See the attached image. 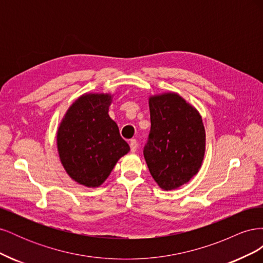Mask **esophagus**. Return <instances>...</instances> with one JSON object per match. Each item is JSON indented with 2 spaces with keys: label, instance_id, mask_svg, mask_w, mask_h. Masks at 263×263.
I'll use <instances>...</instances> for the list:
<instances>
[{
  "label": "esophagus",
  "instance_id": "1",
  "mask_svg": "<svg viewBox=\"0 0 263 263\" xmlns=\"http://www.w3.org/2000/svg\"><path fill=\"white\" fill-rule=\"evenodd\" d=\"M129 146H130V150L132 153H136L137 150V147H138V142L136 139H132L130 142H129Z\"/></svg>",
  "mask_w": 263,
  "mask_h": 263
}]
</instances>
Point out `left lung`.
I'll list each match as a JSON object with an SVG mask.
<instances>
[{"instance_id": "left-lung-1", "label": "left lung", "mask_w": 263, "mask_h": 263, "mask_svg": "<svg viewBox=\"0 0 263 263\" xmlns=\"http://www.w3.org/2000/svg\"><path fill=\"white\" fill-rule=\"evenodd\" d=\"M150 133L144 156L158 185L169 191L189 182L200 170L205 129L197 110L177 93L149 99Z\"/></svg>"}]
</instances>
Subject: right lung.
Returning <instances> with one entry per match:
<instances>
[{
    "instance_id": "1",
    "label": "right lung",
    "mask_w": 263,
    "mask_h": 263,
    "mask_svg": "<svg viewBox=\"0 0 263 263\" xmlns=\"http://www.w3.org/2000/svg\"><path fill=\"white\" fill-rule=\"evenodd\" d=\"M109 94H84L69 107L57 133L63 168L78 183L100 186L118 159L129 151L108 116Z\"/></svg>"
}]
</instances>
